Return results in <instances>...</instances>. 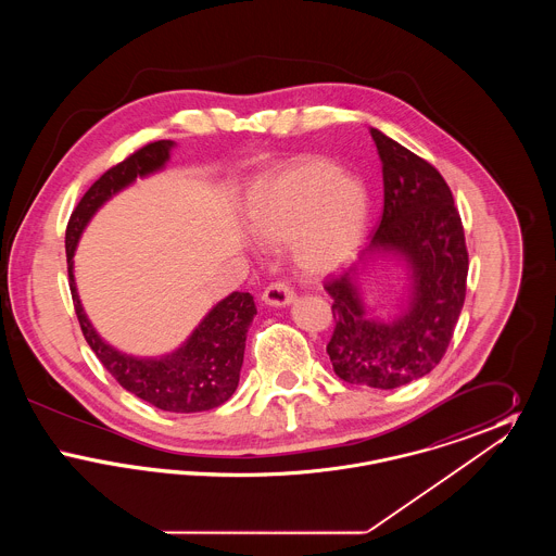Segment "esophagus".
<instances>
[{
  "mask_svg": "<svg viewBox=\"0 0 556 556\" xmlns=\"http://www.w3.org/2000/svg\"><path fill=\"white\" fill-rule=\"evenodd\" d=\"M295 298V291L286 281H275L263 291V300L270 306H286Z\"/></svg>",
  "mask_w": 556,
  "mask_h": 556,
  "instance_id": "34e87169",
  "label": "esophagus"
}]
</instances>
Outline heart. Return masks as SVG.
Returning a JSON list of instances; mask_svg holds the SVG:
<instances>
[{
    "mask_svg": "<svg viewBox=\"0 0 556 556\" xmlns=\"http://www.w3.org/2000/svg\"><path fill=\"white\" fill-rule=\"evenodd\" d=\"M369 218L365 186L318 156L291 160L250 198L248 223L266 245L291 241L295 265L325 275L356 252Z\"/></svg>",
    "mask_w": 556,
    "mask_h": 556,
    "instance_id": "b5f03b06",
    "label": "heart"
}]
</instances>
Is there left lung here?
<instances>
[{
	"mask_svg": "<svg viewBox=\"0 0 556 556\" xmlns=\"http://www.w3.org/2000/svg\"><path fill=\"white\" fill-rule=\"evenodd\" d=\"M383 166V212L369 252H397L413 270L410 306L392 323L372 320L354 290V270L329 277L333 336L327 344L340 379L377 390L406 386L448 350L465 304L469 252L448 184L427 160L370 129Z\"/></svg>",
	"mask_w": 556,
	"mask_h": 556,
	"instance_id": "left-lung-1",
	"label": "left lung"
}]
</instances>
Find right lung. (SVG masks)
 Masks as SVG:
<instances>
[{"instance_id": "right-lung-1", "label": "right lung", "mask_w": 556, "mask_h": 556, "mask_svg": "<svg viewBox=\"0 0 556 556\" xmlns=\"http://www.w3.org/2000/svg\"><path fill=\"white\" fill-rule=\"evenodd\" d=\"M175 143L170 139L152 141L131 156L108 168L106 173L85 191L66 225V263L68 286L73 293L80 331L104 365V369L132 396L150 402L168 413H202L225 404L233 396L243 363L245 333L256 315L254 295L233 291L218 302L198 325L191 338L177 352L162 358H135L102 342L85 317L75 288L73 256L80 233L96 211L116 191L164 166Z\"/></svg>"}]
</instances>
